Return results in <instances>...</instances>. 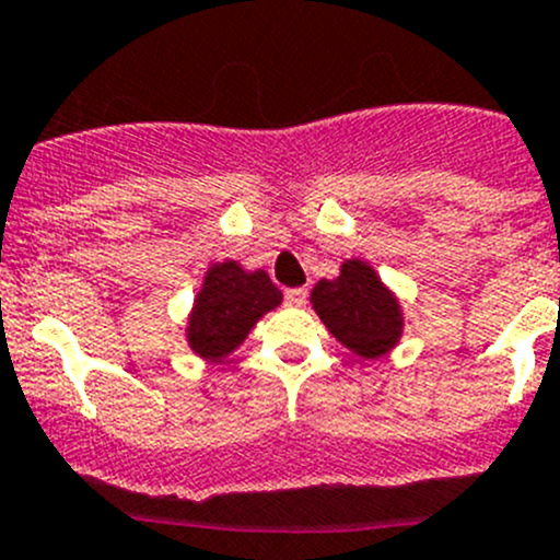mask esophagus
Instances as JSON below:
<instances>
[{"mask_svg": "<svg viewBox=\"0 0 560 560\" xmlns=\"http://www.w3.org/2000/svg\"><path fill=\"white\" fill-rule=\"evenodd\" d=\"M284 298H287V303H290V306H303V303H306V298H308V290H306V287H295V290H287Z\"/></svg>", "mask_w": 560, "mask_h": 560, "instance_id": "obj_1", "label": "esophagus"}]
</instances>
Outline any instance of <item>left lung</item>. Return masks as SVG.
Wrapping results in <instances>:
<instances>
[{
  "label": "left lung",
  "mask_w": 560,
  "mask_h": 560,
  "mask_svg": "<svg viewBox=\"0 0 560 560\" xmlns=\"http://www.w3.org/2000/svg\"><path fill=\"white\" fill-rule=\"evenodd\" d=\"M312 301L327 330L360 358H380L398 341V303L360 259H349L336 281L322 279Z\"/></svg>",
  "instance_id": "8db88e82"
}]
</instances>
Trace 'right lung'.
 <instances>
[{
    "label": "right lung",
    "mask_w": 560,
    "mask_h": 560,
    "mask_svg": "<svg viewBox=\"0 0 560 560\" xmlns=\"http://www.w3.org/2000/svg\"><path fill=\"white\" fill-rule=\"evenodd\" d=\"M281 303V292L265 270L244 273L238 262L208 270L189 319V343L200 358L222 360L233 352L254 322Z\"/></svg>",
    "instance_id": "right-lung-1"
}]
</instances>
